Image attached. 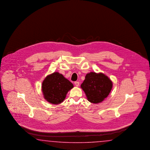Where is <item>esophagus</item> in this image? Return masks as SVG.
<instances>
[{"label":"esophagus","instance_id":"1","mask_svg":"<svg viewBox=\"0 0 150 150\" xmlns=\"http://www.w3.org/2000/svg\"><path fill=\"white\" fill-rule=\"evenodd\" d=\"M74 84H75V85L76 86H79V82L75 81L74 82Z\"/></svg>","mask_w":150,"mask_h":150}]
</instances>
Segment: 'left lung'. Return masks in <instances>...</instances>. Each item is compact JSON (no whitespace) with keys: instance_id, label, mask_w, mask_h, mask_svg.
<instances>
[{"instance_id":"1","label":"left lung","mask_w":150,"mask_h":150,"mask_svg":"<svg viewBox=\"0 0 150 150\" xmlns=\"http://www.w3.org/2000/svg\"><path fill=\"white\" fill-rule=\"evenodd\" d=\"M113 83L108 77L102 73L91 72L87 74L81 85L87 100L93 103L102 102L109 95Z\"/></svg>"}]
</instances>
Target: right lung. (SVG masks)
Wrapping results in <instances>:
<instances>
[{"label": "right lung", "mask_w": 150, "mask_h": 150, "mask_svg": "<svg viewBox=\"0 0 150 150\" xmlns=\"http://www.w3.org/2000/svg\"><path fill=\"white\" fill-rule=\"evenodd\" d=\"M73 83L58 72L48 75L42 82V90L47 101L54 105L63 102L66 95L73 88Z\"/></svg>", "instance_id": "right-lung-1"}]
</instances>
